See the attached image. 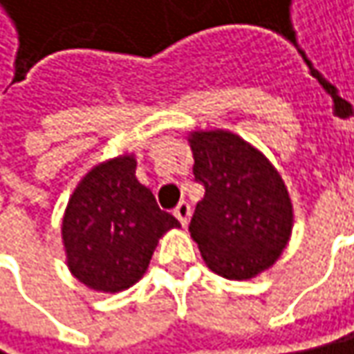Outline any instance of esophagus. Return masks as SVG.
Returning <instances> with one entry per match:
<instances>
[{
	"label": "esophagus",
	"mask_w": 354,
	"mask_h": 354,
	"mask_svg": "<svg viewBox=\"0 0 354 354\" xmlns=\"http://www.w3.org/2000/svg\"><path fill=\"white\" fill-rule=\"evenodd\" d=\"M174 216L180 220L182 226L188 224V218H190V206H188V202H180V204H178L176 208H174Z\"/></svg>",
	"instance_id": "obj_1"
}]
</instances>
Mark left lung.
Returning a JSON list of instances; mask_svg holds the SVG:
<instances>
[{
  "instance_id": "1",
  "label": "left lung",
  "mask_w": 354,
  "mask_h": 354,
  "mask_svg": "<svg viewBox=\"0 0 354 354\" xmlns=\"http://www.w3.org/2000/svg\"><path fill=\"white\" fill-rule=\"evenodd\" d=\"M190 144L194 180L204 188L190 234L216 274L252 279L274 264L288 242V192L272 164L239 136L194 132Z\"/></svg>"
}]
</instances>
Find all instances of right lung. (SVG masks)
<instances>
[{"label": "right lung", "instance_id": "1", "mask_svg": "<svg viewBox=\"0 0 354 354\" xmlns=\"http://www.w3.org/2000/svg\"><path fill=\"white\" fill-rule=\"evenodd\" d=\"M134 174L132 156L104 162L80 182L68 204L62 226L68 266L95 290L118 292L140 281L158 239L180 226Z\"/></svg>", "mask_w": 354, "mask_h": 354}]
</instances>
